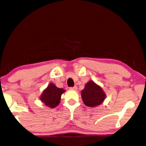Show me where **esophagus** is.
Instances as JSON below:
<instances>
[{
  "mask_svg": "<svg viewBox=\"0 0 146 146\" xmlns=\"http://www.w3.org/2000/svg\"><path fill=\"white\" fill-rule=\"evenodd\" d=\"M70 89L73 90H78V87H77L76 86H75L73 87H71V88H70Z\"/></svg>",
  "mask_w": 146,
  "mask_h": 146,
  "instance_id": "1",
  "label": "esophagus"
}]
</instances>
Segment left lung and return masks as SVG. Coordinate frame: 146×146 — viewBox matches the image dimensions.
<instances>
[{
  "label": "left lung",
  "mask_w": 146,
  "mask_h": 146,
  "mask_svg": "<svg viewBox=\"0 0 146 146\" xmlns=\"http://www.w3.org/2000/svg\"><path fill=\"white\" fill-rule=\"evenodd\" d=\"M81 96L83 102L88 107H96L103 103L106 97L102 88L93 80H90L82 90Z\"/></svg>",
  "instance_id": "left-lung-1"
}]
</instances>
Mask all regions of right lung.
<instances>
[{
    "instance_id": "add662e5",
    "label": "right lung",
    "mask_w": 146,
    "mask_h": 146,
    "mask_svg": "<svg viewBox=\"0 0 146 146\" xmlns=\"http://www.w3.org/2000/svg\"><path fill=\"white\" fill-rule=\"evenodd\" d=\"M65 92L63 88H58L54 84L50 83L48 86L43 90L40 100L44 104L51 108H53L59 105L61 95Z\"/></svg>"
}]
</instances>
